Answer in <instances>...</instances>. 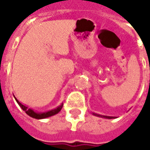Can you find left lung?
<instances>
[{
  "mask_svg": "<svg viewBox=\"0 0 150 150\" xmlns=\"http://www.w3.org/2000/svg\"><path fill=\"white\" fill-rule=\"evenodd\" d=\"M93 115L96 116H100V117H102V118H106V119H113V118H116L115 116H103V115H100V114H96V113L92 112Z\"/></svg>",
  "mask_w": 150,
  "mask_h": 150,
  "instance_id": "1",
  "label": "left lung"
}]
</instances>
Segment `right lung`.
Listing matches in <instances>:
<instances>
[{"label": "right lung", "instance_id": "1", "mask_svg": "<svg viewBox=\"0 0 150 150\" xmlns=\"http://www.w3.org/2000/svg\"><path fill=\"white\" fill-rule=\"evenodd\" d=\"M15 98V97H14ZM15 100L17 101V103L19 104V106L22 108V110L25 111V113L27 114L28 116H31L33 117L34 119H38V120H41V119H45V118H47V117H50V116H52L54 115H55L57 113H59L62 108V104H60L59 107H57L54 109H52V110H50L48 112H34L32 108H28L26 105H24L22 104L21 103H20L19 101L15 98Z\"/></svg>", "mask_w": 150, "mask_h": 150}]
</instances>
